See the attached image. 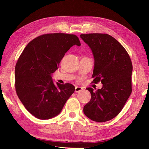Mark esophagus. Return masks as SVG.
<instances>
[{"label":"esophagus","mask_w":149,"mask_h":149,"mask_svg":"<svg viewBox=\"0 0 149 149\" xmlns=\"http://www.w3.org/2000/svg\"><path fill=\"white\" fill-rule=\"evenodd\" d=\"M83 90V88L81 87H79V86H76L75 88V92H79L80 91H82Z\"/></svg>","instance_id":"obj_1"}]
</instances>
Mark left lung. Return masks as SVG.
<instances>
[{
	"mask_svg": "<svg viewBox=\"0 0 149 149\" xmlns=\"http://www.w3.org/2000/svg\"><path fill=\"white\" fill-rule=\"evenodd\" d=\"M90 47L94 57L92 78L101 82L102 88L91 93L84 113L92 120L104 122L116 117L130 95L132 63L127 50L115 38L107 33H87L80 36Z\"/></svg>",
	"mask_w": 149,
	"mask_h": 149,
	"instance_id": "8db88e82",
	"label": "left lung"
}]
</instances>
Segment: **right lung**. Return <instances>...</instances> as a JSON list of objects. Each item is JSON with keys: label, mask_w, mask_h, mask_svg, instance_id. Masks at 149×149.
Wrapping results in <instances>:
<instances>
[{"label": "right lung", "mask_w": 149, "mask_h": 149, "mask_svg": "<svg viewBox=\"0 0 149 149\" xmlns=\"http://www.w3.org/2000/svg\"><path fill=\"white\" fill-rule=\"evenodd\" d=\"M74 45H80L74 34L46 33L30 42L19 57L15 68L16 93L36 118L45 120L57 116L74 92L72 84H55L51 77Z\"/></svg>", "instance_id": "right-lung-1"}]
</instances>
